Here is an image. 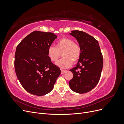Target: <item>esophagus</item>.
Returning a JSON list of instances; mask_svg holds the SVG:
<instances>
[{
    "instance_id": "esophagus-1",
    "label": "esophagus",
    "mask_w": 124,
    "mask_h": 124,
    "mask_svg": "<svg viewBox=\"0 0 124 124\" xmlns=\"http://www.w3.org/2000/svg\"><path fill=\"white\" fill-rule=\"evenodd\" d=\"M66 72V70L61 69V73H62V74H64V73H65Z\"/></svg>"
}]
</instances>
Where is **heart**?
Here are the masks:
<instances>
[{"mask_svg": "<svg viewBox=\"0 0 124 124\" xmlns=\"http://www.w3.org/2000/svg\"><path fill=\"white\" fill-rule=\"evenodd\" d=\"M47 56L52 62L56 61L62 53V57L56 62V65L62 68H67L79 60L82 49L80 46L74 43L73 40L63 38L56 42V46H51L47 49Z\"/></svg>", "mask_w": 124, "mask_h": 124, "instance_id": "b5f03b06", "label": "heart"}]
</instances>
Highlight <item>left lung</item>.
I'll return each mask as SVG.
<instances>
[{"label":"left lung","mask_w":124,"mask_h":124,"mask_svg":"<svg viewBox=\"0 0 124 124\" xmlns=\"http://www.w3.org/2000/svg\"><path fill=\"white\" fill-rule=\"evenodd\" d=\"M70 34L77 40L82 53L76 67L70 70L73 77L69 85L73 92L84 93L98 83L103 67V56L98 41L93 36L79 31H72Z\"/></svg>","instance_id":"left-lung-1"}]
</instances>
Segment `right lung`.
Here are the masks:
<instances>
[{"mask_svg": "<svg viewBox=\"0 0 124 124\" xmlns=\"http://www.w3.org/2000/svg\"><path fill=\"white\" fill-rule=\"evenodd\" d=\"M57 36L35 31L18 44L15 53V71L23 87L36 96H43L54 88L61 71L47 56V49Z\"/></svg>", "mask_w": 124, "mask_h": 124, "instance_id": "right-lung-1", "label": "right lung"}]
</instances>
